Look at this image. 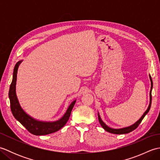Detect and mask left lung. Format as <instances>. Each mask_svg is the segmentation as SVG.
Listing matches in <instances>:
<instances>
[{
	"instance_id": "left-lung-1",
	"label": "left lung",
	"mask_w": 160,
	"mask_h": 160,
	"mask_svg": "<svg viewBox=\"0 0 160 160\" xmlns=\"http://www.w3.org/2000/svg\"><path fill=\"white\" fill-rule=\"evenodd\" d=\"M150 80H151V91H150V104H149V106L147 108V110L144 112V113L143 114V115L141 117V118L137 122H135L134 124H132L130 127H126V128H120V129H114V128H111L110 127H108V126H107L105 124L104 122H102V120H101V118L100 117L99 114H98V120H99L100 123L101 124L102 127L104 129V130H106L107 132H109L111 133H113V134H126V133H128V132H130L131 131H132L133 130H135V128H136L139 124L141 123V122L143 120L144 116L146 115L147 114V113L148 112L149 109H150L151 108V100H152V96H151V90H152V78L150 76Z\"/></svg>"
}]
</instances>
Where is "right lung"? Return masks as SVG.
I'll use <instances>...</instances> for the list:
<instances>
[{"mask_svg": "<svg viewBox=\"0 0 160 160\" xmlns=\"http://www.w3.org/2000/svg\"><path fill=\"white\" fill-rule=\"evenodd\" d=\"M21 61L16 64L13 69V80L10 84L9 91V98L10 100V107L12 112V114L14 118L18 120L23 127H25L27 130L33 135H43L52 133L56 131H58L61 128H62L67 122L70 117V115L72 111V108L76 103V100L73 101L70 104L68 108L66 113L64 116L58 121L54 122H43L37 121L33 119L29 115L25 113L22 108L20 107L18 100L17 99L16 94V77H17V71L19 64Z\"/></svg>", "mask_w": 160, "mask_h": 160, "instance_id": "1", "label": "right lung"}]
</instances>
